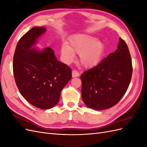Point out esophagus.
<instances>
[{
  "label": "esophagus",
  "mask_w": 147,
  "mask_h": 147,
  "mask_svg": "<svg viewBox=\"0 0 147 147\" xmlns=\"http://www.w3.org/2000/svg\"><path fill=\"white\" fill-rule=\"evenodd\" d=\"M72 77H73V78H75V77H79V75H80L79 73L77 72V70H72Z\"/></svg>",
  "instance_id": "1"
}]
</instances>
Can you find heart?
Returning <instances> with one entry per match:
<instances>
[{"label":"heart","mask_w":147,"mask_h":147,"mask_svg":"<svg viewBox=\"0 0 147 147\" xmlns=\"http://www.w3.org/2000/svg\"><path fill=\"white\" fill-rule=\"evenodd\" d=\"M70 47L64 44L61 54L66 63H70L75 57V53L80 55L79 59L84 67L98 64L104 55L105 45L100 40L88 34L75 35L70 40Z\"/></svg>","instance_id":"heart-1"}]
</instances>
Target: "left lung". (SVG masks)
Here are the masks:
<instances>
[{
  "instance_id": "left-lung-1",
  "label": "left lung",
  "mask_w": 147,
  "mask_h": 147,
  "mask_svg": "<svg viewBox=\"0 0 147 147\" xmlns=\"http://www.w3.org/2000/svg\"><path fill=\"white\" fill-rule=\"evenodd\" d=\"M132 73L129 51L126 42L119 38L116 51L80 76L84 103L96 110L112 107L126 93Z\"/></svg>"
}]
</instances>
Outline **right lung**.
<instances>
[{"label": "right lung", "mask_w": 147, "mask_h": 147, "mask_svg": "<svg viewBox=\"0 0 147 147\" xmlns=\"http://www.w3.org/2000/svg\"><path fill=\"white\" fill-rule=\"evenodd\" d=\"M45 27H34L18 42L13 56V75L18 88L30 104L50 109L59 100L61 92L72 78L68 65L56 59L50 47L35 48Z\"/></svg>", "instance_id": "add662e5"}]
</instances>
